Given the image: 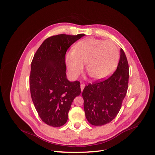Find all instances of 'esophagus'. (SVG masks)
Instances as JSON below:
<instances>
[{
  "instance_id": "1",
  "label": "esophagus",
  "mask_w": 155,
  "mask_h": 155,
  "mask_svg": "<svg viewBox=\"0 0 155 155\" xmlns=\"http://www.w3.org/2000/svg\"><path fill=\"white\" fill-rule=\"evenodd\" d=\"M85 85L84 84H80V88H81V91H84V88H85Z\"/></svg>"
}]
</instances>
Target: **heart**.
<instances>
[{
    "label": "heart",
    "mask_w": 155,
    "mask_h": 155,
    "mask_svg": "<svg viewBox=\"0 0 155 155\" xmlns=\"http://www.w3.org/2000/svg\"><path fill=\"white\" fill-rule=\"evenodd\" d=\"M119 51L112 41L87 38L74 46V51H68L64 61L70 77H78L84 68L95 80L110 76L116 69L119 61Z\"/></svg>",
    "instance_id": "1"
}]
</instances>
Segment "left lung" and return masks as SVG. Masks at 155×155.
Returning a JSON list of instances; mask_svg holds the SVG:
<instances>
[{
  "mask_svg": "<svg viewBox=\"0 0 155 155\" xmlns=\"http://www.w3.org/2000/svg\"><path fill=\"white\" fill-rule=\"evenodd\" d=\"M117 68L107 79L84 88L82 97L85 117L92 125L109 123L119 113L126 95L129 81V65L126 54L120 49Z\"/></svg>",
  "mask_w": 155,
  "mask_h": 155,
  "instance_id": "left-lung-1",
  "label": "left lung"
}]
</instances>
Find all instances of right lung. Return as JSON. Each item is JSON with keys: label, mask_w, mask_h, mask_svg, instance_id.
<instances>
[{"label": "right lung", "mask_w": 155, "mask_h": 155, "mask_svg": "<svg viewBox=\"0 0 155 155\" xmlns=\"http://www.w3.org/2000/svg\"><path fill=\"white\" fill-rule=\"evenodd\" d=\"M85 35H58L46 39L38 49L31 66L32 101L41 120L53 127L67 123L73 101L81 93L78 81L67 78L65 54Z\"/></svg>", "instance_id": "obj_1"}]
</instances>
